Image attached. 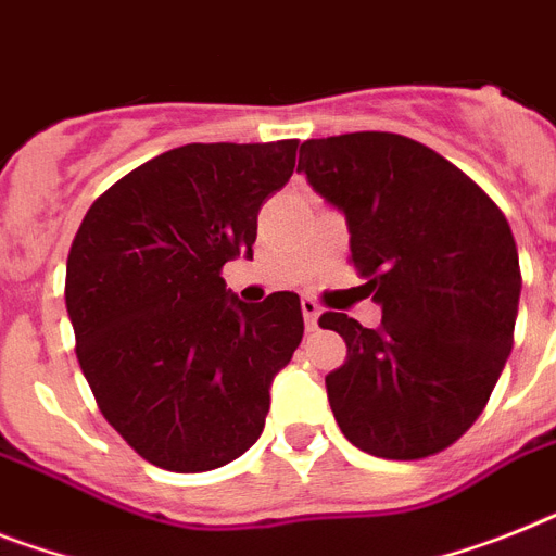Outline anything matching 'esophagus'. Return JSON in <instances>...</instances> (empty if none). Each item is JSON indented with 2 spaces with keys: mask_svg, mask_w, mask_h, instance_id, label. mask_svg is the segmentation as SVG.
<instances>
[{
  "mask_svg": "<svg viewBox=\"0 0 556 556\" xmlns=\"http://www.w3.org/2000/svg\"><path fill=\"white\" fill-rule=\"evenodd\" d=\"M301 312H304L306 329H315V327H318L320 306H318V301H315V298H301Z\"/></svg>",
  "mask_w": 556,
  "mask_h": 556,
  "instance_id": "esophagus-1",
  "label": "esophagus"
}]
</instances>
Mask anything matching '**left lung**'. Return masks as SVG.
<instances>
[{
	"label": "left lung",
	"instance_id": "8db88e82",
	"mask_svg": "<svg viewBox=\"0 0 556 556\" xmlns=\"http://www.w3.org/2000/svg\"><path fill=\"white\" fill-rule=\"evenodd\" d=\"M298 173L343 210L350 261L383 306L378 329L320 315L346 341L327 375L334 420L375 457H432L469 432L515 343L522 278L506 215L463 169L397 132L304 141Z\"/></svg>",
	"mask_w": 556,
	"mask_h": 556
}]
</instances>
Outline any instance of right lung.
<instances>
[{
  "mask_svg": "<svg viewBox=\"0 0 556 556\" xmlns=\"http://www.w3.org/2000/svg\"><path fill=\"white\" fill-rule=\"evenodd\" d=\"M298 139L185 144L104 190L73 238L64 304L108 424L159 469L210 471L264 432L273 378L304 338L295 292L229 295Z\"/></svg>",
  "mask_w": 556,
  "mask_h": 556,
  "instance_id": "right-lung-1",
  "label": "right lung"
}]
</instances>
